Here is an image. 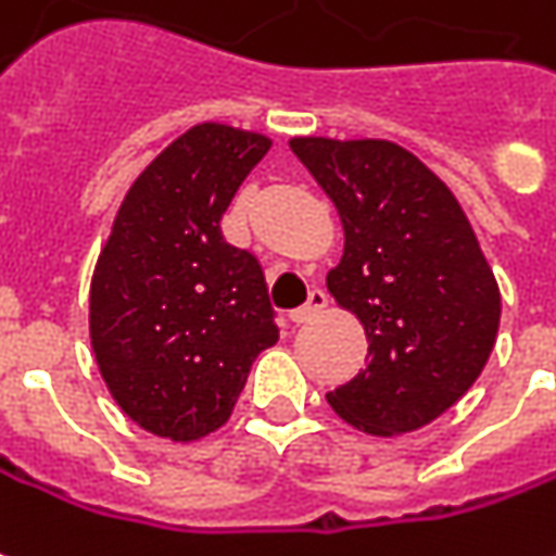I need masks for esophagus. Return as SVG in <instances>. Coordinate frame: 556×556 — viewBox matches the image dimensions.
I'll use <instances>...</instances> for the list:
<instances>
[{
	"mask_svg": "<svg viewBox=\"0 0 556 556\" xmlns=\"http://www.w3.org/2000/svg\"><path fill=\"white\" fill-rule=\"evenodd\" d=\"M325 306H328V294H325V289H313L309 291V298H306V304L298 306V309H291L289 318L294 325H304L309 318H316Z\"/></svg>",
	"mask_w": 556,
	"mask_h": 556,
	"instance_id": "34e87169",
	"label": "esophagus"
}]
</instances>
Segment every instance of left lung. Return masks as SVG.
Here are the masks:
<instances>
[{"mask_svg":"<svg viewBox=\"0 0 556 556\" xmlns=\"http://www.w3.org/2000/svg\"><path fill=\"white\" fill-rule=\"evenodd\" d=\"M294 156L345 228L328 274L367 331V367L333 388V413L391 437L433 421L479 379L500 328V289L452 189L391 141L294 138Z\"/></svg>","mask_w":556,"mask_h":556,"instance_id":"1","label":"left lung"}]
</instances>
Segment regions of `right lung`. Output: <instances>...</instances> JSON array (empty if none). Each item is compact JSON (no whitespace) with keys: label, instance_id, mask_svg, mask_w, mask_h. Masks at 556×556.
<instances>
[{"label":"right lung","instance_id":"obj_1","mask_svg":"<svg viewBox=\"0 0 556 556\" xmlns=\"http://www.w3.org/2000/svg\"><path fill=\"white\" fill-rule=\"evenodd\" d=\"M270 141L195 126L135 180L89 289V337L119 409L189 442L223 427L255 355L277 343V309L250 250L223 238V213Z\"/></svg>","mask_w":556,"mask_h":556}]
</instances>
